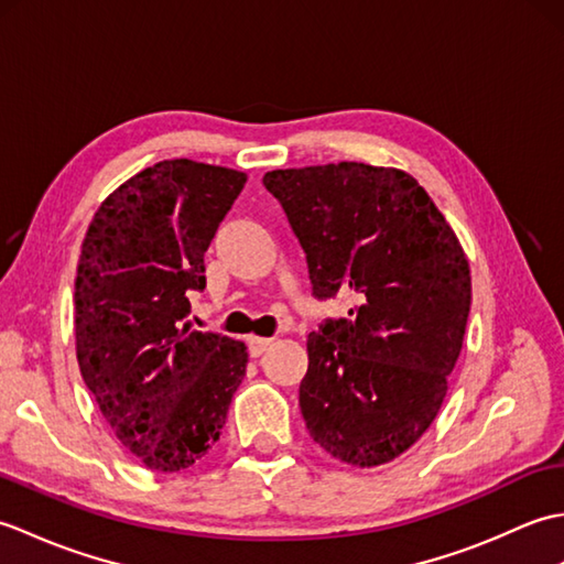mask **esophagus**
Returning a JSON list of instances; mask_svg holds the SVG:
<instances>
[{
  "label": "esophagus",
  "instance_id": "34e87169",
  "mask_svg": "<svg viewBox=\"0 0 564 564\" xmlns=\"http://www.w3.org/2000/svg\"><path fill=\"white\" fill-rule=\"evenodd\" d=\"M271 344H273V339H263V337H249V339H247V346H249V356H251V358L261 356L263 351L269 349Z\"/></svg>",
  "mask_w": 564,
  "mask_h": 564
}]
</instances>
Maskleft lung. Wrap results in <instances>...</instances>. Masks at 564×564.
<instances>
[{
  "mask_svg": "<svg viewBox=\"0 0 564 564\" xmlns=\"http://www.w3.org/2000/svg\"><path fill=\"white\" fill-rule=\"evenodd\" d=\"M313 295L358 305L307 337L301 412L310 436L356 467L390 463L422 438L446 398L470 315L465 251L416 178L339 162L275 170Z\"/></svg>",
  "mask_w": 564,
  "mask_h": 564,
  "instance_id": "1",
  "label": "left lung"
}]
</instances>
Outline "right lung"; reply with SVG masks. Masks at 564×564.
<instances>
[{
	"instance_id": "obj_1",
	"label": "right lung",
	"mask_w": 564,
	"mask_h": 564,
	"mask_svg": "<svg viewBox=\"0 0 564 564\" xmlns=\"http://www.w3.org/2000/svg\"><path fill=\"white\" fill-rule=\"evenodd\" d=\"M247 174L194 160L148 166L106 198L82 242L75 337L82 378L118 441L158 473L220 438L247 346L191 329L188 291Z\"/></svg>"
}]
</instances>
